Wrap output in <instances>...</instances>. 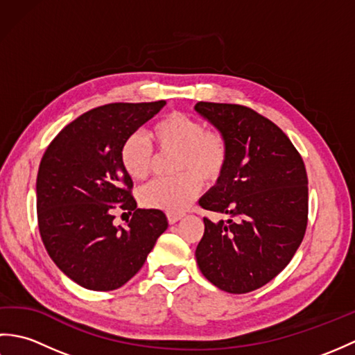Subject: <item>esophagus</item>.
Masks as SVG:
<instances>
[{
  "label": "esophagus",
  "mask_w": 355,
  "mask_h": 355,
  "mask_svg": "<svg viewBox=\"0 0 355 355\" xmlns=\"http://www.w3.org/2000/svg\"><path fill=\"white\" fill-rule=\"evenodd\" d=\"M166 216H168V221H169V224H175L177 221L182 220V218H183V214H169V212H168V215H166Z\"/></svg>",
  "instance_id": "obj_1"
}]
</instances>
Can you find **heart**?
<instances>
[{"label":"heart","instance_id":"heart-1","mask_svg":"<svg viewBox=\"0 0 355 355\" xmlns=\"http://www.w3.org/2000/svg\"><path fill=\"white\" fill-rule=\"evenodd\" d=\"M160 153H177V178L155 180L140 192L148 209L180 214L198 197L202 182L214 183L223 175L229 162V143L220 131H206L198 119L183 112H171L150 130ZM120 163L134 180H145L154 166V150L139 132H132L120 145Z\"/></svg>","mask_w":355,"mask_h":355}]
</instances>
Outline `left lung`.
I'll return each instance as SVG.
<instances>
[{
	"instance_id": "8db88e82",
	"label": "left lung",
	"mask_w": 355,
	"mask_h": 355,
	"mask_svg": "<svg viewBox=\"0 0 355 355\" xmlns=\"http://www.w3.org/2000/svg\"><path fill=\"white\" fill-rule=\"evenodd\" d=\"M195 111L229 143L227 166L200 206L230 220L205 218L195 252L198 267L223 291H253L281 273L302 243L308 223L305 164L281 128L252 108L198 102Z\"/></svg>"
}]
</instances>
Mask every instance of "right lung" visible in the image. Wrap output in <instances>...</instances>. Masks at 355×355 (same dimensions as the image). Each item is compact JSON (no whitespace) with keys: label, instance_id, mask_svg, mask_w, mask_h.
Listing matches in <instances>:
<instances>
[{"label":"right lung","instance_id":"add662e5","mask_svg":"<svg viewBox=\"0 0 355 355\" xmlns=\"http://www.w3.org/2000/svg\"><path fill=\"white\" fill-rule=\"evenodd\" d=\"M164 101L108 103L67 125L49 145L36 178L37 225L45 250L65 276L94 291L120 288L143 267L168 229L162 210L139 209L120 145ZM116 205L133 214L114 225Z\"/></svg>","mask_w":355,"mask_h":355}]
</instances>
